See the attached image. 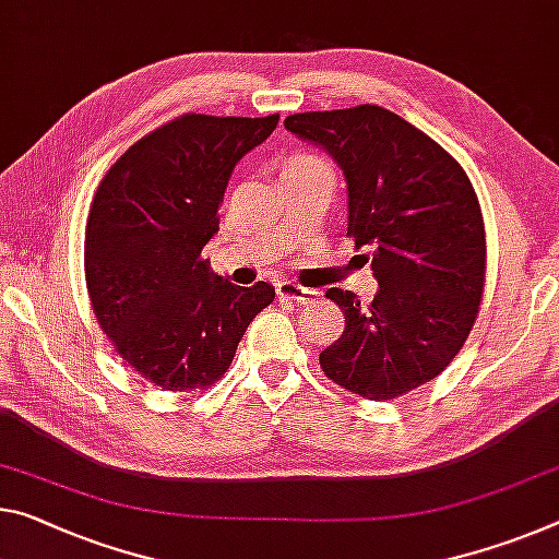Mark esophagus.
I'll return each mask as SVG.
<instances>
[{
    "mask_svg": "<svg viewBox=\"0 0 559 559\" xmlns=\"http://www.w3.org/2000/svg\"><path fill=\"white\" fill-rule=\"evenodd\" d=\"M276 290H278V298L290 300V304H313L318 298V290L300 286V283H294V281H281Z\"/></svg>",
    "mask_w": 559,
    "mask_h": 559,
    "instance_id": "1",
    "label": "esophagus"
}]
</instances>
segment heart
I'll return each mask as SVG.
<instances>
[{
	"mask_svg": "<svg viewBox=\"0 0 559 559\" xmlns=\"http://www.w3.org/2000/svg\"><path fill=\"white\" fill-rule=\"evenodd\" d=\"M286 164H325V162L316 154H298V156H290Z\"/></svg>",
	"mask_w": 559,
	"mask_h": 559,
	"instance_id": "1",
	"label": "heart"
}]
</instances>
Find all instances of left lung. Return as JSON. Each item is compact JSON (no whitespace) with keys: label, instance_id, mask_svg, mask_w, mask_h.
Here are the masks:
<instances>
[{"label":"left lung","instance_id":"8db88e82","mask_svg":"<svg viewBox=\"0 0 559 559\" xmlns=\"http://www.w3.org/2000/svg\"><path fill=\"white\" fill-rule=\"evenodd\" d=\"M323 146L348 181V238L370 248L380 290L368 306L328 288L345 331L321 353L335 385L393 401L450 366L480 311L485 224L480 201L438 141L376 104L286 117Z\"/></svg>","mask_w":559,"mask_h":559}]
</instances>
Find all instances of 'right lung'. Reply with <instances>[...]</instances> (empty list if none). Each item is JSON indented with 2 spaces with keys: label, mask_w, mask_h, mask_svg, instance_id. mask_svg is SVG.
Masks as SVG:
<instances>
[{
  "label": "right lung",
  "mask_w": 559,
  "mask_h": 559,
  "mask_svg": "<svg viewBox=\"0 0 559 559\" xmlns=\"http://www.w3.org/2000/svg\"><path fill=\"white\" fill-rule=\"evenodd\" d=\"M271 117L183 114L129 146L94 193L84 276L117 356L164 391L211 388L276 290L234 286L201 259L238 158L276 129Z\"/></svg>",
  "instance_id": "right-lung-1"
}]
</instances>
